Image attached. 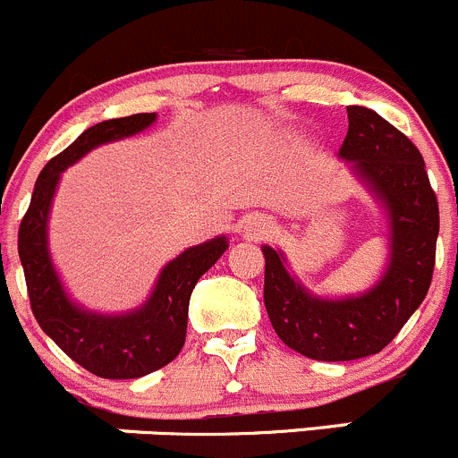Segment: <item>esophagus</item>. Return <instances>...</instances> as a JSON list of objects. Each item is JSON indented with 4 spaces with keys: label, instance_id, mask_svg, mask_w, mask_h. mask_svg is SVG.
<instances>
[{
    "label": "esophagus",
    "instance_id": "esophagus-1",
    "mask_svg": "<svg viewBox=\"0 0 458 458\" xmlns=\"http://www.w3.org/2000/svg\"><path fill=\"white\" fill-rule=\"evenodd\" d=\"M271 227H274V223L269 218H265V216H253V218H249L244 231H247L249 238H262V235L269 233Z\"/></svg>",
    "mask_w": 458,
    "mask_h": 458
}]
</instances>
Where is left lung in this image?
Wrapping results in <instances>:
<instances>
[{
	"mask_svg": "<svg viewBox=\"0 0 458 458\" xmlns=\"http://www.w3.org/2000/svg\"><path fill=\"white\" fill-rule=\"evenodd\" d=\"M341 156L354 162L389 211L392 258L383 280L359 298L320 301L287 274L280 253H265V307L280 341L314 360L378 354L423 302L434 274L438 202L423 156L377 111L347 106Z\"/></svg>",
	"mask_w": 458,
	"mask_h": 458,
	"instance_id": "obj_1",
	"label": "left lung"
}]
</instances>
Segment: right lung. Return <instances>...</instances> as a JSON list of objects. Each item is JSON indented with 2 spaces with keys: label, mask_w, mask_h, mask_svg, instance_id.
<instances>
[{
  "label": "right lung",
  "mask_w": 458,
  "mask_h": 458,
  "mask_svg": "<svg viewBox=\"0 0 458 458\" xmlns=\"http://www.w3.org/2000/svg\"><path fill=\"white\" fill-rule=\"evenodd\" d=\"M153 120L156 113L104 120L86 129L71 147L48 160L38 175L33 198L17 233V251L35 320L66 356L102 378H140L165 368L180 354L187 336L193 287L229 247L223 235L180 253L165 267L147 305L133 314H89L66 298L47 249L48 207L60 174L98 144L138 133L153 124Z\"/></svg>",
  "instance_id": "obj_1"
}]
</instances>
